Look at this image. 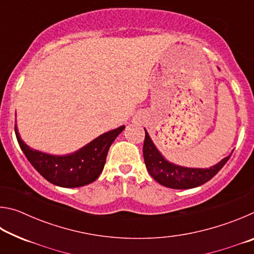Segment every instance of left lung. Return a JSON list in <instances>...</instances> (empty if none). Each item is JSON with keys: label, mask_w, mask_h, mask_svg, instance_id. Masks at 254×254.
I'll return each instance as SVG.
<instances>
[{"label": "left lung", "mask_w": 254, "mask_h": 254, "mask_svg": "<svg viewBox=\"0 0 254 254\" xmlns=\"http://www.w3.org/2000/svg\"><path fill=\"white\" fill-rule=\"evenodd\" d=\"M145 131V130H144ZM231 157L227 156L210 168H186L167 161L158 151L148 132L145 131L143 158L149 174L162 186L174 189H189L198 187L212 179Z\"/></svg>", "instance_id": "obj_1"}]
</instances>
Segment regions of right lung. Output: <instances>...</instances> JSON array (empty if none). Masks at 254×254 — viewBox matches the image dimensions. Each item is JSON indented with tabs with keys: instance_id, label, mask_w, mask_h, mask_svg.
Segmentation results:
<instances>
[{
	"instance_id": "add662e5",
	"label": "right lung",
	"mask_w": 254,
	"mask_h": 254,
	"mask_svg": "<svg viewBox=\"0 0 254 254\" xmlns=\"http://www.w3.org/2000/svg\"><path fill=\"white\" fill-rule=\"evenodd\" d=\"M126 127L104 133L78 151L67 156H53L28 147L14 127L21 150L42 177L56 186L74 188L85 186L98 178L104 168L109 149Z\"/></svg>"
}]
</instances>
